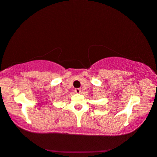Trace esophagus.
<instances>
[{"label": "esophagus", "mask_w": 157, "mask_h": 157, "mask_svg": "<svg viewBox=\"0 0 157 157\" xmlns=\"http://www.w3.org/2000/svg\"><path fill=\"white\" fill-rule=\"evenodd\" d=\"M75 92L77 94H81V89H75Z\"/></svg>", "instance_id": "esophagus-1"}]
</instances>
